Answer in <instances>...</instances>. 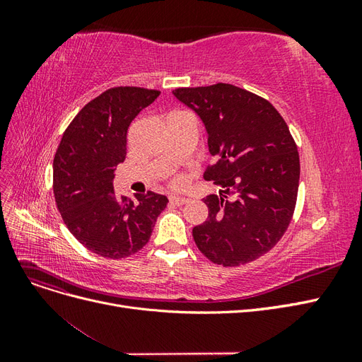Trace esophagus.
Instances as JSON below:
<instances>
[{"label":"esophagus","mask_w":362,"mask_h":362,"mask_svg":"<svg viewBox=\"0 0 362 362\" xmlns=\"http://www.w3.org/2000/svg\"><path fill=\"white\" fill-rule=\"evenodd\" d=\"M169 202L173 204V205H184V204L189 202V199L184 198V196H170Z\"/></svg>","instance_id":"esophagus-1"}]
</instances>
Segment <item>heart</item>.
<instances>
[{"instance_id":"obj_1","label":"heart","mask_w":362,"mask_h":362,"mask_svg":"<svg viewBox=\"0 0 362 362\" xmlns=\"http://www.w3.org/2000/svg\"><path fill=\"white\" fill-rule=\"evenodd\" d=\"M169 184L172 185V187H182V185L185 184V177L182 173H172L170 178H169Z\"/></svg>"}]
</instances>
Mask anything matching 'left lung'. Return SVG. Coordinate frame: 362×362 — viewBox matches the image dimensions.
I'll use <instances>...</instances> for the list:
<instances>
[{
	"label": "left lung",
	"mask_w": 362,
	"mask_h": 362,
	"mask_svg": "<svg viewBox=\"0 0 362 362\" xmlns=\"http://www.w3.org/2000/svg\"><path fill=\"white\" fill-rule=\"evenodd\" d=\"M173 95L199 115L217 161L204 180L225 189L206 196V221L193 240L214 264L255 261L286 234L298 201L300 163L286 120L266 98L217 83L178 87Z\"/></svg>",
	"instance_id": "left-lung-1"
}]
</instances>
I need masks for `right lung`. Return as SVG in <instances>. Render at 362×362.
<instances>
[{"mask_svg":"<svg viewBox=\"0 0 362 362\" xmlns=\"http://www.w3.org/2000/svg\"><path fill=\"white\" fill-rule=\"evenodd\" d=\"M158 95L137 86L107 89L76 113L54 156L52 190L63 222L103 258L134 255L168 205L166 196L154 192L133 201L113 187L116 166L127 157L128 127Z\"/></svg>","mask_w":362,"mask_h":362,"instance_id":"obj_1","label":"right lung"}]
</instances>
